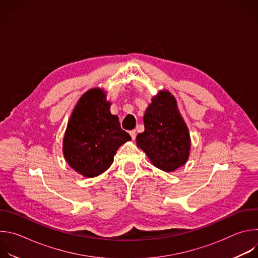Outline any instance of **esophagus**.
Masks as SVG:
<instances>
[{
    "label": "esophagus",
    "instance_id": "1",
    "mask_svg": "<svg viewBox=\"0 0 258 258\" xmlns=\"http://www.w3.org/2000/svg\"><path fill=\"white\" fill-rule=\"evenodd\" d=\"M130 135H131V137H132V139H133V140H135V139H136V137H137V133H136V131H131V132H130Z\"/></svg>",
    "mask_w": 258,
    "mask_h": 258
}]
</instances>
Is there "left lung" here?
Returning a JSON list of instances; mask_svg holds the SVG:
<instances>
[{
	"label": "left lung",
	"mask_w": 258,
	"mask_h": 258,
	"mask_svg": "<svg viewBox=\"0 0 258 258\" xmlns=\"http://www.w3.org/2000/svg\"><path fill=\"white\" fill-rule=\"evenodd\" d=\"M143 119L145 131L137 136V146L153 165L169 172L185 164L191 140L175 98L168 91H160L146 109Z\"/></svg>",
	"instance_id": "1"
}]
</instances>
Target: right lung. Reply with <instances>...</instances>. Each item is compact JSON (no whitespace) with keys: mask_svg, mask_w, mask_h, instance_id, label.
I'll use <instances>...</instances> for the list:
<instances>
[{"mask_svg":"<svg viewBox=\"0 0 258 258\" xmlns=\"http://www.w3.org/2000/svg\"><path fill=\"white\" fill-rule=\"evenodd\" d=\"M103 90L95 88L79 100L63 139V155L71 168L86 177L107 170L119 147L131 141L118 117L110 112Z\"/></svg>","mask_w":258,"mask_h":258,"instance_id":"add662e5","label":"right lung"}]
</instances>
